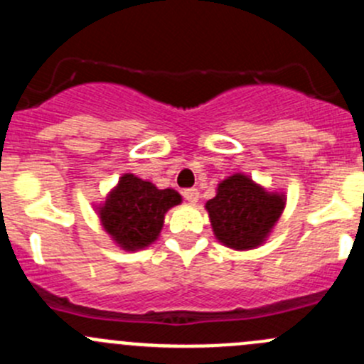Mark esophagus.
<instances>
[{"instance_id":"34e87169","label":"esophagus","mask_w":364,"mask_h":364,"mask_svg":"<svg viewBox=\"0 0 364 364\" xmlns=\"http://www.w3.org/2000/svg\"><path fill=\"white\" fill-rule=\"evenodd\" d=\"M183 197H185L188 203L196 204L197 200H199V190H197V188H186L185 192H183Z\"/></svg>"}]
</instances>
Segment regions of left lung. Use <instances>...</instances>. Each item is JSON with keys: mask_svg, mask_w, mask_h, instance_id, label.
I'll return each mask as SVG.
<instances>
[{"mask_svg": "<svg viewBox=\"0 0 364 364\" xmlns=\"http://www.w3.org/2000/svg\"><path fill=\"white\" fill-rule=\"evenodd\" d=\"M285 197L266 192L248 176L223 179L205 203L216 240L234 250H252L266 241L284 211Z\"/></svg>", "mask_w": 364, "mask_h": 364, "instance_id": "obj_1", "label": "left lung"}]
</instances>
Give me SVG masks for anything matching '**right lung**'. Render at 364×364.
Returning a JSON list of instances; mask_svg holds the SVG:
<instances>
[{
	"label": "right lung",
	"mask_w": 364,
	"mask_h": 364,
	"mask_svg": "<svg viewBox=\"0 0 364 364\" xmlns=\"http://www.w3.org/2000/svg\"><path fill=\"white\" fill-rule=\"evenodd\" d=\"M178 204L181 196L176 190H159L153 183L124 174L98 208V215L112 240L123 250L134 252L156 241L165 213Z\"/></svg>",
	"instance_id": "right-lung-1"
}]
</instances>
